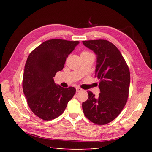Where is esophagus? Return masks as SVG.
I'll return each mask as SVG.
<instances>
[{"label":"esophagus","instance_id":"esophagus-1","mask_svg":"<svg viewBox=\"0 0 152 152\" xmlns=\"http://www.w3.org/2000/svg\"><path fill=\"white\" fill-rule=\"evenodd\" d=\"M76 92H80V91H82V90H83L82 89H81L80 88H76Z\"/></svg>","mask_w":152,"mask_h":152}]
</instances>
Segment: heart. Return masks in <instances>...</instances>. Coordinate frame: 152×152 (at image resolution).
Wrapping results in <instances>:
<instances>
[{
  "label": "heart",
  "instance_id": "obj_1",
  "mask_svg": "<svg viewBox=\"0 0 152 152\" xmlns=\"http://www.w3.org/2000/svg\"><path fill=\"white\" fill-rule=\"evenodd\" d=\"M91 53L89 52L88 51H83L81 53V56H83V55H88V54H91Z\"/></svg>",
  "mask_w": 152,
  "mask_h": 152
}]
</instances>
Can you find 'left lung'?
<instances>
[{"mask_svg":"<svg viewBox=\"0 0 152 152\" xmlns=\"http://www.w3.org/2000/svg\"><path fill=\"white\" fill-rule=\"evenodd\" d=\"M83 45L96 55L95 77L100 80L97 97L88 91L82 103L83 114L91 122L105 125L118 117L127 102L130 72L120 51L106 40H86Z\"/></svg>","mask_w":152,"mask_h":152,"instance_id":"1","label":"left lung"}]
</instances>
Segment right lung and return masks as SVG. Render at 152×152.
Here are the masks:
<instances>
[{
    "label": "right lung",
    "instance_id": "1",
    "mask_svg": "<svg viewBox=\"0 0 152 152\" xmlns=\"http://www.w3.org/2000/svg\"><path fill=\"white\" fill-rule=\"evenodd\" d=\"M79 41L51 39L32 51L25 65L23 91L34 114L45 121L59 117L76 93L73 87L64 88L53 77L62 70L66 58Z\"/></svg>",
    "mask_w": 152,
    "mask_h": 152
}]
</instances>
